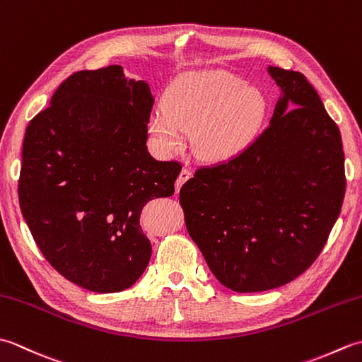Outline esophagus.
Returning a JSON list of instances; mask_svg holds the SVG:
<instances>
[{"instance_id":"obj_1","label":"esophagus","mask_w":362,"mask_h":362,"mask_svg":"<svg viewBox=\"0 0 362 362\" xmlns=\"http://www.w3.org/2000/svg\"><path fill=\"white\" fill-rule=\"evenodd\" d=\"M193 175V173H191V169L189 168H183L182 171H180V174H179V177H177V183H175V188H177V191L180 189V187L183 185V183H185L189 177Z\"/></svg>"}]
</instances>
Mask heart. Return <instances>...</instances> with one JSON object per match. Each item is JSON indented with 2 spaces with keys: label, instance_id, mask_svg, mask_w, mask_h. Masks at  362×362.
I'll return each instance as SVG.
<instances>
[{
  "label": "heart",
  "instance_id": "heart-1",
  "mask_svg": "<svg viewBox=\"0 0 362 362\" xmlns=\"http://www.w3.org/2000/svg\"><path fill=\"white\" fill-rule=\"evenodd\" d=\"M266 115L261 90L227 71L187 74L177 79L153 109L149 132L161 153L179 152L191 130L199 157L226 161L240 156L258 135Z\"/></svg>",
  "mask_w": 362,
  "mask_h": 362
}]
</instances>
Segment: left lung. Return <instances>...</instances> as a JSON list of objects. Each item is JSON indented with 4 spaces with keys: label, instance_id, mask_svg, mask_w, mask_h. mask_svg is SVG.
<instances>
[{
    "label": "left lung",
    "instance_id": "obj_1",
    "mask_svg": "<svg viewBox=\"0 0 362 362\" xmlns=\"http://www.w3.org/2000/svg\"><path fill=\"white\" fill-rule=\"evenodd\" d=\"M281 88L269 126L240 156L199 168L180 188L189 236L226 288L283 286L327 244L345 194L339 127L298 71L269 66Z\"/></svg>",
    "mask_w": 362,
    "mask_h": 362
}]
</instances>
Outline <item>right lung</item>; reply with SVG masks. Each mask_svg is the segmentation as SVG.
<instances>
[{"instance_id": "add662e5", "label": "right lung", "mask_w": 362, "mask_h": 362, "mask_svg": "<svg viewBox=\"0 0 362 362\" xmlns=\"http://www.w3.org/2000/svg\"><path fill=\"white\" fill-rule=\"evenodd\" d=\"M152 105L148 83L110 65L73 73L26 127L23 218L48 263L83 289L124 291L151 259L141 210L174 194L182 169L148 151Z\"/></svg>"}]
</instances>
